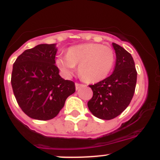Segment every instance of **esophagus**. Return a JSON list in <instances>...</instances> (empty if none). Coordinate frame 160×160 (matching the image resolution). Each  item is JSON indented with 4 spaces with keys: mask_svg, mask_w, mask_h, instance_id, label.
Instances as JSON below:
<instances>
[{
    "mask_svg": "<svg viewBox=\"0 0 160 160\" xmlns=\"http://www.w3.org/2000/svg\"><path fill=\"white\" fill-rule=\"evenodd\" d=\"M84 87V85L82 84H80V83H75V87H76V90H78L79 88H81V87Z\"/></svg>",
    "mask_w": 160,
    "mask_h": 160,
    "instance_id": "1",
    "label": "esophagus"
}]
</instances>
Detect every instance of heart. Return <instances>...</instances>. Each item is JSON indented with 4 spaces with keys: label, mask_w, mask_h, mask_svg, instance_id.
Segmentation results:
<instances>
[{
    "label": "heart",
    "mask_w": 160,
    "mask_h": 160,
    "mask_svg": "<svg viewBox=\"0 0 160 160\" xmlns=\"http://www.w3.org/2000/svg\"><path fill=\"white\" fill-rule=\"evenodd\" d=\"M115 62V53L111 47L97 43L81 44L68 49L66 56L58 57L56 65L63 74L70 76L75 65L83 81L94 83L105 79Z\"/></svg>",
    "instance_id": "heart-1"
}]
</instances>
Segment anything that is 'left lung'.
Returning <instances> with one entry per match:
<instances>
[{"label":"left lung","mask_w":160,"mask_h":160,"mask_svg":"<svg viewBox=\"0 0 160 160\" xmlns=\"http://www.w3.org/2000/svg\"><path fill=\"white\" fill-rule=\"evenodd\" d=\"M116 64L111 76L90 85L92 98L87 106L94 116L110 120L118 116L129 106L135 93L137 71L131 53L116 43H112Z\"/></svg>","instance_id":"left-lung-1"}]
</instances>
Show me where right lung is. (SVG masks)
Instances as JSON below:
<instances>
[{
  "label": "right lung",
  "mask_w": 160,
  "mask_h": 160,
  "mask_svg": "<svg viewBox=\"0 0 160 160\" xmlns=\"http://www.w3.org/2000/svg\"><path fill=\"white\" fill-rule=\"evenodd\" d=\"M56 44H41L26 49L12 66L11 84L23 112L38 120L58 114L66 98L75 92L74 82L59 75L55 65Z\"/></svg>",
  "instance_id": "right-lung-1"
}]
</instances>
